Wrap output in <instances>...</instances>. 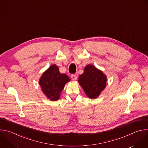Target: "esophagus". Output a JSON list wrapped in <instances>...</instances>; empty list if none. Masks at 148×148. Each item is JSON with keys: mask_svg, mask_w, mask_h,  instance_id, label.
I'll list each match as a JSON object with an SVG mask.
<instances>
[{"mask_svg": "<svg viewBox=\"0 0 148 148\" xmlns=\"http://www.w3.org/2000/svg\"><path fill=\"white\" fill-rule=\"evenodd\" d=\"M71 79L75 81V80L77 79V75H75V74H71Z\"/></svg>", "mask_w": 148, "mask_h": 148, "instance_id": "obj_1", "label": "esophagus"}]
</instances>
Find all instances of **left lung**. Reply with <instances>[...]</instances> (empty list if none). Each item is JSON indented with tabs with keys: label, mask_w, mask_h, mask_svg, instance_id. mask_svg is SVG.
I'll return each mask as SVG.
<instances>
[{
	"label": "left lung",
	"mask_w": 148,
	"mask_h": 148,
	"mask_svg": "<svg viewBox=\"0 0 148 148\" xmlns=\"http://www.w3.org/2000/svg\"><path fill=\"white\" fill-rule=\"evenodd\" d=\"M107 78L103 72L95 66L88 64L78 77V82L88 97L97 98L105 89Z\"/></svg>",
	"instance_id": "8db88e82"
}]
</instances>
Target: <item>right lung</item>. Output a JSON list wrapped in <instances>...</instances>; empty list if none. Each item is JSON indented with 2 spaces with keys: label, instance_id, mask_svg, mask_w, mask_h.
Wrapping results in <instances>:
<instances>
[{
  "label": "right lung",
  "instance_id": "add662e5",
  "mask_svg": "<svg viewBox=\"0 0 148 148\" xmlns=\"http://www.w3.org/2000/svg\"><path fill=\"white\" fill-rule=\"evenodd\" d=\"M70 81L66 74H61L56 64L51 65L40 78L39 85L41 91L48 99L57 101L66 84Z\"/></svg>",
  "mask_w": 148,
  "mask_h": 148
}]
</instances>
